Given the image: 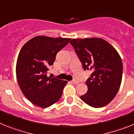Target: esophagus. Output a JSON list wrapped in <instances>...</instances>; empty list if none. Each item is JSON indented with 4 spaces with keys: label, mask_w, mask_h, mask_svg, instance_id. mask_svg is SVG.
<instances>
[{
    "label": "esophagus",
    "mask_w": 134,
    "mask_h": 134,
    "mask_svg": "<svg viewBox=\"0 0 134 134\" xmlns=\"http://www.w3.org/2000/svg\"><path fill=\"white\" fill-rule=\"evenodd\" d=\"M72 83H74V84H77V83H79V81H77V80H74L72 81Z\"/></svg>",
    "instance_id": "obj_1"
}]
</instances>
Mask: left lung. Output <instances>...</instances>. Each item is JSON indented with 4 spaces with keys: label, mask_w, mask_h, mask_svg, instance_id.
Returning a JSON list of instances; mask_svg holds the SVG:
<instances>
[{
    "label": "left lung",
    "mask_w": 134,
    "mask_h": 134,
    "mask_svg": "<svg viewBox=\"0 0 134 134\" xmlns=\"http://www.w3.org/2000/svg\"><path fill=\"white\" fill-rule=\"evenodd\" d=\"M84 70L92 71L86 83L88 91L80 96L87 104L103 107L113 100L120 88L123 63L120 55L108 42L99 38L72 39Z\"/></svg>",
    "instance_id": "left-lung-1"
}]
</instances>
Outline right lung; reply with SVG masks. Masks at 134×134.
I'll use <instances>...</instances> for the list:
<instances>
[{
  "mask_svg": "<svg viewBox=\"0 0 134 134\" xmlns=\"http://www.w3.org/2000/svg\"><path fill=\"white\" fill-rule=\"evenodd\" d=\"M71 38L38 36L27 42L19 53L16 76L24 96L35 105L47 108L57 102L67 81L47 77L58 52Z\"/></svg>",
  "mask_w": 134,
  "mask_h": 134,
  "instance_id": "1",
  "label": "right lung"
}]
</instances>
